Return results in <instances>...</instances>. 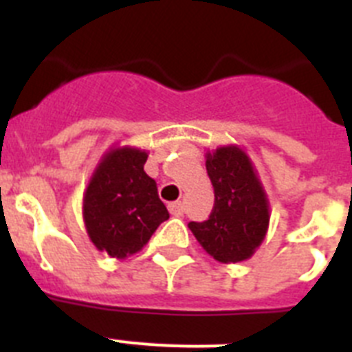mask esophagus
Here are the masks:
<instances>
[{
    "mask_svg": "<svg viewBox=\"0 0 352 352\" xmlns=\"http://www.w3.org/2000/svg\"><path fill=\"white\" fill-rule=\"evenodd\" d=\"M167 208H169L170 214H174V217H179V214H183V210H185V208H183L182 201H176V203H170Z\"/></svg>",
    "mask_w": 352,
    "mask_h": 352,
    "instance_id": "34e87169",
    "label": "esophagus"
}]
</instances>
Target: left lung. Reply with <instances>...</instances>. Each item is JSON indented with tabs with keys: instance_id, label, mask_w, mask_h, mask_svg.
I'll use <instances>...</instances> for the list:
<instances>
[{
	"instance_id": "left-lung-1",
	"label": "left lung",
	"mask_w": 352,
	"mask_h": 352,
	"mask_svg": "<svg viewBox=\"0 0 352 352\" xmlns=\"http://www.w3.org/2000/svg\"><path fill=\"white\" fill-rule=\"evenodd\" d=\"M206 169L214 188L210 219L188 227L201 247L220 263H239L256 252L270 222L266 194L247 155L236 146L208 155Z\"/></svg>"
}]
</instances>
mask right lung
<instances>
[{"label":"right lung","mask_w":352,"mask_h":352,"mask_svg":"<svg viewBox=\"0 0 352 352\" xmlns=\"http://www.w3.org/2000/svg\"><path fill=\"white\" fill-rule=\"evenodd\" d=\"M148 155L121 148L105 155L84 195L86 229L102 252L123 259L141 250L169 219L157 183L144 173Z\"/></svg>","instance_id":"add662e5"}]
</instances>
